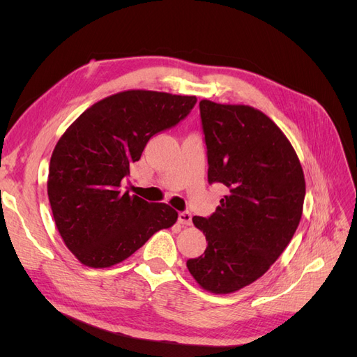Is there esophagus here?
I'll list each match as a JSON object with an SVG mask.
<instances>
[{"mask_svg":"<svg viewBox=\"0 0 357 357\" xmlns=\"http://www.w3.org/2000/svg\"><path fill=\"white\" fill-rule=\"evenodd\" d=\"M178 222L181 225H192V214L189 211H180L178 213Z\"/></svg>","mask_w":357,"mask_h":357,"instance_id":"esophagus-1","label":"esophagus"}]
</instances>
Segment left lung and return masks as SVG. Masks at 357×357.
<instances>
[{
    "label": "left lung",
    "instance_id": "8db88e82",
    "mask_svg": "<svg viewBox=\"0 0 357 357\" xmlns=\"http://www.w3.org/2000/svg\"><path fill=\"white\" fill-rule=\"evenodd\" d=\"M208 183L226 195L210 218L193 215L207 238L189 273L211 294H232L262 277L294 236L305 178L296 152L271 119L250 105L199 102Z\"/></svg>",
    "mask_w": 357,
    "mask_h": 357
}]
</instances>
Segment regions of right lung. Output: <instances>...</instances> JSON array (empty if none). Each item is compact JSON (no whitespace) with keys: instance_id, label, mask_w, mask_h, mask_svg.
Listing matches in <instances>:
<instances>
[{"instance_id":"right-lung-1","label":"right lung","mask_w":357,"mask_h":357,"mask_svg":"<svg viewBox=\"0 0 357 357\" xmlns=\"http://www.w3.org/2000/svg\"><path fill=\"white\" fill-rule=\"evenodd\" d=\"M197 96L125 91L82 113L53 150L47 195L68 250L91 268H109L171 228L178 214L121 189L153 135L185 119Z\"/></svg>"}]
</instances>
